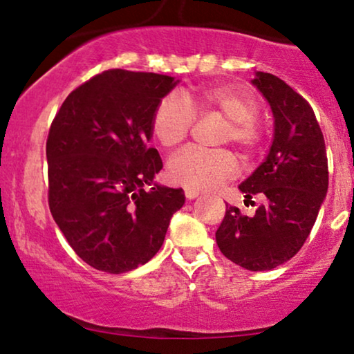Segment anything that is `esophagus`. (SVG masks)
<instances>
[{
  "label": "esophagus",
  "instance_id": "34e87169",
  "mask_svg": "<svg viewBox=\"0 0 354 354\" xmlns=\"http://www.w3.org/2000/svg\"><path fill=\"white\" fill-rule=\"evenodd\" d=\"M198 195H200V192L193 190V188H185V196L188 198V200H195Z\"/></svg>",
  "mask_w": 354,
  "mask_h": 354
}]
</instances>
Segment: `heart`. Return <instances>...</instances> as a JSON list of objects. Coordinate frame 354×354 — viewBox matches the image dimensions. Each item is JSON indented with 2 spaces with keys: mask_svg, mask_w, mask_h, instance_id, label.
<instances>
[{
  "mask_svg": "<svg viewBox=\"0 0 354 354\" xmlns=\"http://www.w3.org/2000/svg\"><path fill=\"white\" fill-rule=\"evenodd\" d=\"M212 113L227 119L221 143H234L241 154L251 156L263 142V127L256 120L259 106L253 95L234 86H209L187 95H167L153 114V133L164 148L180 145L195 124V113ZM236 172V159L227 149L185 148L174 154L167 174L177 185L193 190H211Z\"/></svg>",
  "mask_w": 354,
  "mask_h": 354,
  "instance_id": "b5f03b06",
  "label": "heart"
}]
</instances>
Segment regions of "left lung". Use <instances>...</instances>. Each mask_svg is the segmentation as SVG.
<instances>
[{
  "label": "left lung",
  "mask_w": 354,
  "mask_h": 354,
  "mask_svg": "<svg viewBox=\"0 0 354 354\" xmlns=\"http://www.w3.org/2000/svg\"><path fill=\"white\" fill-rule=\"evenodd\" d=\"M253 85L274 114L268 158L239 187L246 201L264 198L254 216L225 207L216 232L222 254L248 270H270L301 250L328 187L326 142L314 111L282 79L256 72Z\"/></svg>",
  "instance_id": "8db88e82"
}]
</instances>
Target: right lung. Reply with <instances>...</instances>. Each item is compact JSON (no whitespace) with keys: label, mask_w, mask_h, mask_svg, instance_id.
<instances>
[{"label":"right lung","mask_w":354,"mask_h":354,"mask_svg":"<svg viewBox=\"0 0 354 354\" xmlns=\"http://www.w3.org/2000/svg\"><path fill=\"white\" fill-rule=\"evenodd\" d=\"M177 84L162 74L109 69L77 86L53 119L50 211L91 268L124 274L148 263L185 203L182 188L153 182L162 161L148 147L154 109Z\"/></svg>","instance_id":"add662e5"}]
</instances>
